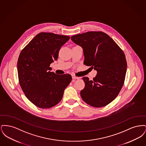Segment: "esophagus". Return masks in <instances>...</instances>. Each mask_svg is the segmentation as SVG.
<instances>
[{"mask_svg":"<svg viewBox=\"0 0 146 146\" xmlns=\"http://www.w3.org/2000/svg\"><path fill=\"white\" fill-rule=\"evenodd\" d=\"M72 78L73 79H79L80 78L78 77V76H75L74 75H72Z\"/></svg>","mask_w":146,"mask_h":146,"instance_id":"34e87169","label":"esophagus"}]
</instances>
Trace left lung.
<instances>
[{
	"mask_svg": "<svg viewBox=\"0 0 146 146\" xmlns=\"http://www.w3.org/2000/svg\"><path fill=\"white\" fill-rule=\"evenodd\" d=\"M83 50L84 64L97 71L90 80L82 79L85 86L80 96L87 104L102 107L117 96L124 83L127 63L125 54L108 35L102 32H88L71 36Z\"/></svg>",
	"mask_w": 146,
	"mask_h": 146,
	"instance_id": "1",
	"label": "left lung"
}]
</instances>
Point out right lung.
<instances>
[{
  "mask_svg": "<svg viewBox=\"0 0 146 146\" xmlns=\"http://www.w3.org/2000/svg\"><path fill=\"white\" fill-rule=\"evenodd\" d=\"M70 39L68 36L42 32L21 51L17 61L19 83L26 97L38 107L49 108L58 104L72 81L70 74H56L50 67Z\"/></svg>",
  "mask_w": 146,
  "mask_h": 146,
  "instance_id": "1",
  "label": "right lung"
}]
</instances>
